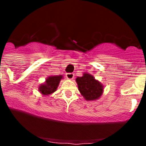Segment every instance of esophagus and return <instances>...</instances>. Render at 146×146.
<instances>
[{"label": "esophagus", "mask_w": 146, "mask_h": 146, "mask_svg": "<svg viewBox=\"0 0 146 146\" xmlns=\"http://www.w3.org/2000/svg\"><path fill=\"white\" fill-rule=\"evenodd\" d=\"M66 78L68 80H73L74 78V73H66Z\"/></svg>", "instance_id": "34e87169"}]
</instances>
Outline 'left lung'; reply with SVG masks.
Returning <instances> with one entry per match:
<instances>
[{
	"label": "left lung",
	"mask_w": 146,
	"mask_h": 146,
	"mask_svg": "<svg viewBox=\"0 0 146 146\" xmlns=\"http://www.w3.org/2000/svg\"><path fill=\"white\" fill-rule=\"evenodd\" d=\"M80 94L86 101H95L103 95L104 86L92 75L84 73L75 80Z\"/></svg>",
	"instance_id": "left-lung-1"
}]
</instances>
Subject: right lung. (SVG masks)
Returning <instances> with one entry per match:
<instances>
[{
	"label": "right lung",
	"mask_w": 146,
	"mask_h": 146,
	"mask_svg": "<svg viewBox=\"0 0 146 146\" xmlns=\"http://www.w3.org/2000/svg\"><path fill=\"white\" fill-rule=\"evenodd\" d=\"M62 79V75H51L46 79L44 83L40 84L38 90L42 95L48 96L56 92Z\"/></svg>",
	"instance_id": "right-lung-1"
}]
</instances>
